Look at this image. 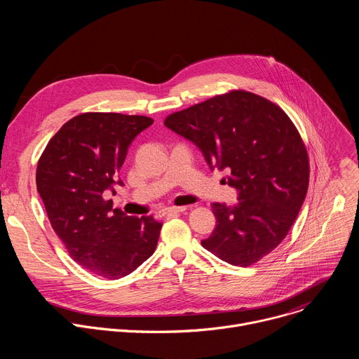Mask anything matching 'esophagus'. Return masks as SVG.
Returning <instances> with one entry per match:
<instances>
[{"label": "esophagus", "instance_id": "esophagus-1", "mask_svg": "<svg viewBox=\"0 0 359 359\" xmlns=\"http://www.w3.org/2000/svg\"><path fill=\"white\" fill-rule=\"evenodd\" d=\"M186 212V208L184 206H180V208H168V209H163L161 212L162 216H172V215H179V213H183Z\"/></svg>", "mask_w": 359, "mask_h": 359}]
</instances>
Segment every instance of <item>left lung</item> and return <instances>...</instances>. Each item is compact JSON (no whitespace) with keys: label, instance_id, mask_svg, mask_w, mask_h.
Here are the masks:
<instances>
[{"label":"left lung","instance_id":"8db88e82","mask_svg":"<svg viewBox=\"0 0 359 359\" xmlns=\"http://www.w3.org/2000/svg\"><path fill=\"white\" fill-rule=\"evenodd\" d=\"M165 126L194 143L212 170H229L238 193L236 206L213 203L217 224L201 245L231 266L262 260L285 238L309 189V155L291 119L233 90L172 114Z\"/></svg>","mask_w":359,"mask_h":359}]
</instances>
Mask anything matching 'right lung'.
<instances>
[{
	"mask_svg": "<svg viewBox=\"0 0 359 359\" xmlns=\"http://www.w3.org/2000/svg\"><path fill=\"white\" fill-rule=\"evenodd\" d=\"M153 119L82 114L49 140L36 168V190L48 219L71 257L108 280L135 271L155 252L162 223L114 209L108 191L123 186L118 173L132 140Z\"/></svg>",
	"mask_w": 359,
	"mask_h": 359,
	"instance_id": "1",
	"label": "right lung"
}]
</instances>
